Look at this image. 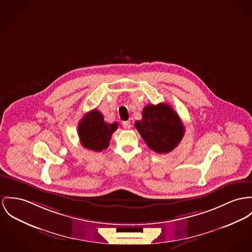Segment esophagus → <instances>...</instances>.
Returning a JSON list of instances; mask_svg holds the SVG:
<instances>
[{"instance_id": "1", "label": "esophagus", "mask_w": 252, "mask_h": 252, "mask_svg": "<svg viewBox=\"0 0 252 252\" xmlns=\"http://www.w3.org/2000/svg\"><path fill=\"white\" fill-rule=\"evenodd\" d=\"M123 127L126 129H129L131 127V123L129 121H126L123 123Z\"/></svg>"}]
</instances>
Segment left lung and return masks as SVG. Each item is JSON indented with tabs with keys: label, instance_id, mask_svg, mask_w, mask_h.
Here are the masks:
<instances>
[{
	"label": "left lung",
	"instance_id": "1",
	"mask_svg": "<svg viewBox=\"0 0 252 252\" xmlns=\"http://www.w3.org/2000/svg\"><path fill=\"white\" fill-rule=\"evenodd\" d=\"M135 127L148 147L157 154H168L182 140L185 127L178 114L167 103L147 105Z\"/></svg>",
	"mask_w": 252,
	"mask_h": 252
}]
</instances>
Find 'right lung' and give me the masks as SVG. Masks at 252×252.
Returning a JSON list of instances; mask_svg holds the SVG:
<instances>
[{
  "mask_svg": "<svg viewBox=\"0 0 252 252\" xmlns=\"http://www.w3.org/2000/svg\"><path fill=\"white\" fill-rule=\"evenodd\" d=\"M118 128V124L104 122L98 110L86 113L78 124V137L81 145L91 151L101 152L108 148L111 136Z\"/></svg>",
  "mask_w": 252,
  "mask_h": 252,
  "instance_id": "right-lung-1",
  "label": "right lung"
}]
</instances>
